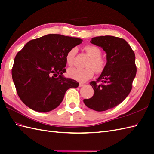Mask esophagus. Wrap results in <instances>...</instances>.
Here are the masks:
<instances>
[{
    "label": "esophagus",
    "mask_w": 154,
    "mask_h": 154,
    "mask_svg": "<svg viewBox=\"0 0 154 154\" xmlns=\"http://www.w3.org/2000/svg\"><path fill=\"white\" fill-rule=\"evenodd\" d=\"M84 84H82V83H80L79 84V87H82V86H84Z\"/></svg>",
    "instance_id": "34e87169"
}]
</instances>
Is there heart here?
<instances>
[{
    "label": "heart",
    "mask_w": 154,
    "mask_h": 154,
    "mask_svg": "<svg viewBox=\"0 0 154 154\" xmlns=\"http://www.w3.org/2000/svg\"><path fill=\"white\" fill-rule=\"evenodd\" d=\"M84 50L91 57L86 63L85 68L78 69L72 67L67 70V74L70 78L81 82H85L92 78L94 71L97 73L103 72L106 66L105 60L100 57L102 51L99 48L93 45H88L85 46ZM76 51V49L73 48L66 53L65 60L69 65L72 64Z\"/></svg>",
    "instance_id": "1"
}]
</instances>
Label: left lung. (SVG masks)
Returning <instances> with one entry per match:
<instances>
[{
    "mask_svg": "<svg viewBox=\"0 0 154 154\" xmlns=\"http://www.w3.org/2000/svg\"><path fill=\"white\" fill-rule=\"evenodd\" d=\"M90 42L106 52V64L97 82H90L94 95L84 103L91 109L103 112L118 105L129 94L137 73L135 55L129 44L118 37L97 36ZM99 81L101 85L96 83Z\"/></svg>",
    "mask_w": 154,
    "mask_h": 154,
    "instance_id": "1",
    "label": "left lung"
}]
</instances>
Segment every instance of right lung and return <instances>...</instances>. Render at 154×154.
<instances>
[{
  "label": "right lung",
  "instance_id": "1",
  "mask_svg": "<svg viewBox=\"0 0 154 154\" xmlns=\"http://www.w3.org/2000/svg\"><path fill=\"white\" fill-rule=\"evenodd\" d=\"M82 42L74 37L50 34L30 40L14 59L12 70L18 96L26 106L39 112L57 108L66 91L79 83L65 78V56Z\"/></svg>",
  "mask_w": 154,
  "mask_h": 154
}]
</instances>
